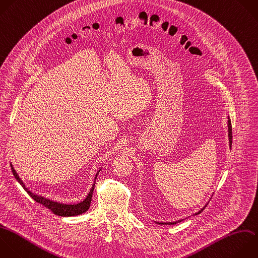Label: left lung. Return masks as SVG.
<instances>
[{
  "label": "left lung",
  "mask_w": 258,
  "mask_h": 258,
  "mask_svg": "<svg viewBox=\"0 0 258 258\" xmlns=\"http://www.w3.org/2000/svg\"><path fill=\"white\" fill-rule=\"evenodd\" d=\"M228 137H229V146H230V148H231V146H232V125H231V121H230V118L228 117ZM207 205H208V203L198 212V213H196V214H194V215H199V214H201L202 212H203V210L207 207ZM183 219H181V220H178V221H174V222H155L156 224H158V225H174V224H176V223H178V222H181Z\"/></svg>",
  "instance_id": "8db88e82"
}]
</instances>
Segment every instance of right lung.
<instances>
[{
    "label": "right lung",
    "mask_w": 258,
    "mask_h": 258,
    "mask_svg": "<svg viewBox=\"0 0 258 258\" xmlns=\"http://www.w3.org/2000/svg\"><path fill=\"white\" fill-rule=\"evenodd\" d=\"M11 168H12V171H13V174L15 176V178L18 180V182L22 185V187L27 191V194L34 200L36 201L37 203L43 205L44 207L48 208L53 214L57 215V216H61V217H73V216H79V215H82L84 213H86L90 206H91V201H92V197H93V192H94V188H95V183H96V178L101 170V168L97 171L96 175H95V181L88 194V196L86 197L85 200H83L82 202L78 203V204H62V203H58V202H55V201H52L50 199H47L45 197H42L40 195H36L34 192H32L31 190H29L28 187H26L25 183L23 182V180L20 178V176L18 175L17 171L14 169L13 165L11 164Z\"/></svg>",
    "instance_id": "right-lung-1"
}]
</instances>
